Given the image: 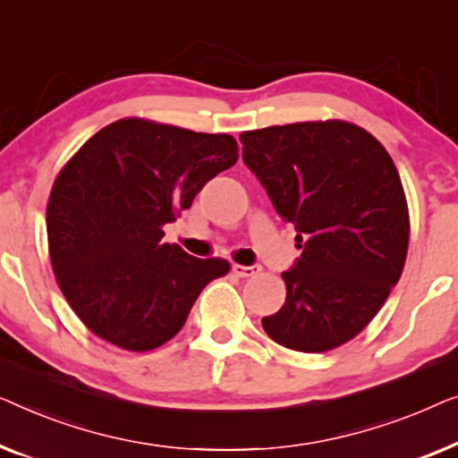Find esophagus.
<instances>
[{
    "mask_svg": "<svg viewBox=\"0 0 458 458\" xmlns=\"http://www.w3.org/2000/svg\"><path fill=\"white\" fill-rule=\"evenodd\" d=\"M259 266H238V263H234L232 266V274L238 276V278H250V276L259 274Z\"/></svg>",
    "mask_w": 458,
    "mask_h": 458,
    "instance_id": "obj_1",
    "label": "esophagus"
}]
</instances>
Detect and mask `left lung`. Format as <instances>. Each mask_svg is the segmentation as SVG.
Instances as JSON below:
<instances>
[{
  "label": "left lung",
  "instance_id": "8db88e82",
  "mask_svg": "<svg viewBox=\"0 0 458 458\" xmlns=\"http://www.w3.org/2000/svg\"><path fill=\"white\" fill-rule=\"evenodd\" d=\"M242 162L302 249L286 301L263 318L276 343L326 352L355 338L401 278L409 208L401 176L377 139L351 122H296L241 134Z\"/></svg>",
  "mask_w": 458,
  "mask_h": 458
}]
</instances>
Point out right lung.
I'll return each instance as SVG.
<instances>
[{
  "label": "right lung",
  "instance_id": "add662e5",
  "mask_svg": "<svg viewBox=\"0 0 458 458\" xmlns=\"http://www.w3.org/2000/svg\"><path fill=\"white\" fill-rule=\"evenodd\" d=\"M238 159L230 134L124 118L62 167L47 203L51 267L93 334L143 352L176 336L226 259L164 242V226Z\"/></svg>",
  "mask_w": 458,
  "mask_h": 458
}]
</instances>
